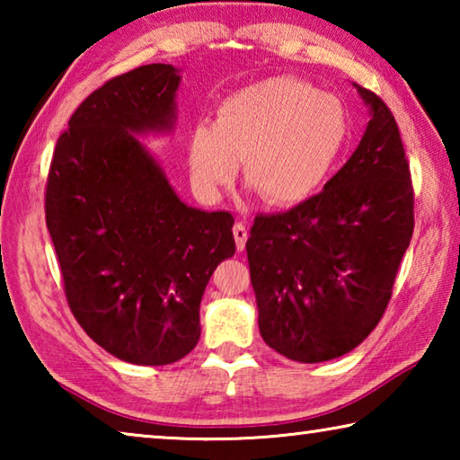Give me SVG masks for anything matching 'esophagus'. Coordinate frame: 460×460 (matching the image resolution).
Wrapping results in <instances>:
<instances>
[{"mask_svg":"<svg viewBox=\"0 0 460 460\" xmlns=\"http://www.w3.org/2000/svg\"><path fill=\"white\" fill-rule=\"evenodd\" d=\"M247 235H249V233H247V227L243 223L233 225V237H235V245H237L239 252H243V249H245Z\"/></svg>","mask_w":460,"mask_h":460,"instance_id":"obj_1","label":"esophagus"}]
</instances>
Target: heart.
Listing matches in <instances>:
<instances>
[{
    "mask_svg": "<svg viewBox=\"0 0 460 460\" xmlns=\"http://www.w3.org/2000/svg\"><path fill=\"white\" fill-rule=\"evenodd\" d=\"M349 131V113L334 95L290 76L260 81L223 101L215 128L192 131V181L215 194L243 162L245 182L268 205H298L331 176Z\"/></svg>",
    "mask_w": 460,
    "mask_h": 460,
    "instance_id": "1",
    "label": "heart"
}]
</instances>
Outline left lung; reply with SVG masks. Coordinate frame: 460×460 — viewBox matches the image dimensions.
<instances>
[{
    "label": "left lung",
    "mask_w": 460,
    "mask_h": 460,
    "mask_svg": "<svg viewBox=\"0 0 460 460\" xmlns=\"http://www.w3.org/2000/svg\"><path fill=\"white\" fill-rule=\"evenodd\" d=\"M371 119L323 192L258 215L247 239L263 341L292 361L321 363L367 339L384 316L414 233V189L398 123L355 84Z\"/></svg>",
    "instance_id": "1"
}]
</instances>
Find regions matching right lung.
Returning a JSON list of instances; mask_svg holds the SVG:
<instances>
[{
    "instance_id": "add662e5",
    "label": "right lung",
    "mask_w": 460,
    "mask_h": 460,
    "mask_svg": "<svg viewBox=\"0 0 460 460\" xmlns=\"http://www.w3.org/2000/svg\"><path fill=\"white\" fill-rule=\"evenodd\" d=\"M181 75L146 65L76 107L46 182V227L89 337L121 361L168 365L197 347L200 300L235 253L233 217L178 199L136 136L170 134Z\"/></svg>"
}]
</instances>
